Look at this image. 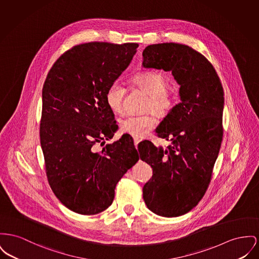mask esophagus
<instances>
[{"label":"esophagus","instance_id":"obj_1","mask_svg":"<svg viewBox=\"0 0 259 259\" xmlns=\"http://www.w3.org/2000/svg\"><path fill=\"white\" fill-rule=\"evenodd\" d=\"M141 142V140L139 139V138H134V145H135V147H136V149H137L138 144Z\"/></svg>","mask_w":259,"mask_h":259}]
</instances>
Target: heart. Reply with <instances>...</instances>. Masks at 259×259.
I'll return each mask as SVG.
<instances>
[{"label":"heart","mask_w":259,"mask_h":259,"mask_svg":"<svg viewBox=\"0 0 259 259\" xmlns=\"http://www.w3.org/2000/svg\"><path fill=\"white\" fill-rule=\"evenodd\" d=\"M132 83L148 94L145 110L152 111L157 116L163 117L173 107V98L167 92L169 83L163 75L155 72H140L132 78ZM126 90L119 82H113L106 93L107 106L113 113L120 114L123 111ZM155 125V118L152 113L145 115H129L119 123L123 134L133 137H141L152 130Z\"/></svg>","instance_id":"b5f03b06"}]
</instances>
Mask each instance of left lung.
<instances>
[{"label":"left lung","mask_w":259,"mask_h":259,"mask_svg":"<svg viewBox=\"0 0 259 259\" xmlns=\"http://www.w3.org/2000/svg\"><path fill=\"white\" fill-rule=\"evenodd\" d=\"M142 65L171 71L180 85L181 103L155 130L171 145L156 148L146 141L139 151L153 172L143 188L148 208L177 217L192 210L208 188L223 137L224 92L212 64L191 47L150 45L143 52Z\"/></svg>","instance_id":"1"}]
</instances>
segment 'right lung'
<instances>
[{"label":"right lung","instance_id":"1","mask_svg":"<svg viewBox=\"0 0 259 259\" xmlns=\"http://www.w3.org/2000/svg\"><path fill=\"white\" fill-rule=\"evenodd\" d=\"M138 46L77 45L48 73L40 124L47 177L56 197L74 212L93 215L106 210L113 201L116 184L139 160L127 135L107 145L102 153L92 150L117 131L106 93L128 67Z\"/></svg>","mask_w":259,"mask_h":259}]
</instances>
